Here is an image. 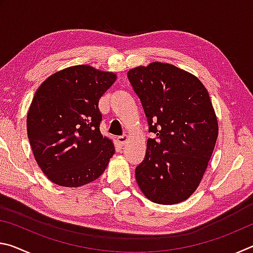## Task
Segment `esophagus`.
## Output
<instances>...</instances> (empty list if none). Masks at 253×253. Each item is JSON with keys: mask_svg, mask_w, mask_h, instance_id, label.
Returning <instances> with one entry per match:
<instances>
[{"mask_svg": "<svg viewBox=\"0 0 253 253\" xmlns=\"http://www.w3.org/2000/svg\"><path fill=\"white\" fill-rule=\"evenodd\" d=\"M116 140H117V143H118L119 145H121V146H124V145H125L126 142L128 140V136H127V135L119 136V137H117Z\"/></svg>", "mask_w": 253, "mask_h": 253, "instance_id": "esophagus-1", "label": "esophagus"}]
</instances>
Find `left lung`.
<instances>
[{
    "label": "left lung",
    "mask_w": 253,
    "mask_h": 253,
    "mask_svg": "<svg viewBox=\"0 0 253 253\" xmlns=\"http://www.w3.org/2000/svg\"><path fill=\"white\" fill-rule=\"evenodd\" d=\"M127 77L155 135L135 169L137 184L154 203L183 202L202 181L219 134L207 88L169 63L136 67Z\"/></svg>",
    "instance_id": "8db88e82"
}]
</instances>
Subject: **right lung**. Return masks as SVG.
Masks as SVG:
<instances>
[{
    "instance_id": "1",
    "label": "right lung",
    "mask_w": 253,
    "mask_h": 253,
    "mask_svg": "<svg viewBox=\"0 0 253 253\" xmlns=\"http://www.w3.org/2000/svg\"><path fill=\"white\" fill-rule=\"evenodd\" d=\"M116 79L114 72L74 66L51 75L34 93L28 137L38 165L52 183L79 187L104 173L115 148L100 132L98 102Z\"/></svg>"
}]
</instances>
